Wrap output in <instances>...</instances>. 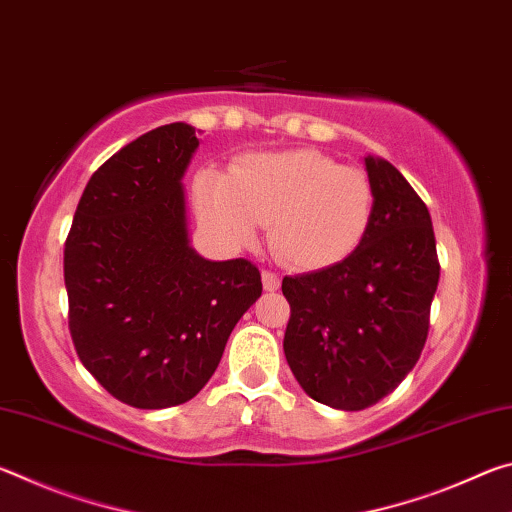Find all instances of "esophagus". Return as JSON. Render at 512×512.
<instances>
[{
    "label": "esophagus",
    "instance_id": "1",
    "mask_svg": "<svg viewBox=\"0 0 512 512\" xmlns=\"http://www.w3.org/2000/svg\"><path fill=\"white\" fill-rule=\"evenodd\" d=\"M262 284H264L266 291H277V289H280L282 280H280V275L273 273V271H262Z\"/></svg>",
    "mask_w": 512,
    "mask_h": 512
}]
</instances>
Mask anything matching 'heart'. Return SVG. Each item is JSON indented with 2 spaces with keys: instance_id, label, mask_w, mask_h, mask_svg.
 I'll list each match as a JSON object with an SVG mask.
<instances>
[{
  "instance_id": "heart-1",
  "label": "heart",
  "mask_w": 512,
  "mask_h": 512,
  "mask_svg": "<svg viewBox=\"0 0 512 512\" xmlns=\"http://www.w3.org/2000/svg\"><path fill=\"white\" fill-rule=\"evenodd\" d=\"M196 203L205 223L230 244H253L262 223H271L268 241L284 264L320 271L361 244L375 192L363 169L302 149L248 155L232 176L203 173Z\"/></svg>"
}]
</instances>
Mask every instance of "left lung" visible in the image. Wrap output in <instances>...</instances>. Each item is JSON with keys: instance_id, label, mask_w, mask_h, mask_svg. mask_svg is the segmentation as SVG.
I'll return each instance as SVG.
<instances>
[{"instance_id": "8db88e82", "label": "left lung", "mask_w": 512, "mask_h": 512, "mask_svg": "<svg viewBox=\"0 0 512 512\" xmlns=\"http://www.w3.org/2000/svg\"><path fill=\"white\" fill-rule=\"evenodd\" d=\"M370 225L343 262L284 277V357L311 400L361 411L420 359L440 264L427 205L391 162L366 158Z\"/></svg>"}]
</instances>
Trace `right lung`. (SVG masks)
<instances>
[{"label":"right lung","instance_id":"add662e5","mask_svg":"<svg viewBox=\"0 0 512 512\" xmlns=\"http://www.w3.org/2000/svg\"><path fill=\"white\" fill-rule=\"evenodd\" d=\"M196 149L183 121L126 144L92 173L65 241L76 354L135 409L192 400L262 296L253 262H210L189 244L183 176Z\"/></svg>","mask_w":512,"mask_h":512}]
</instances>
